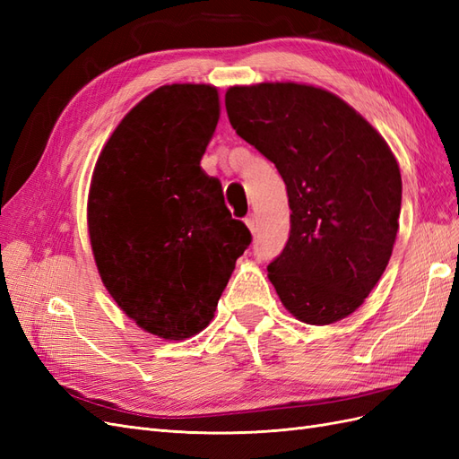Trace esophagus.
<instances>
[{
  "instance_id": "1",
  "label": "esophagus",
  "mask_w": 459,
  "mask_h": 459,
  "mask_svg": "<svg viewBox=\"0 0 459 459\" xmlns=\"http://www.w3.org/2000/svg\"><path fill=\"white\" fill-rule=\"evenodd\" d=\"M247 221V228L251 230V233L253 235H256V231H258V224H256V216L255 214H248V218L245 220Z\"/></svg>"
}]
</instances>
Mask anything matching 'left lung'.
Segmentation results:
<instances>
[{
	"label": "left lung",
	"instance_id": "obj_1",
	"mask_svg": "<svg viewBox=\"0 0 459 459\" xmlns=\"http://www.w3.org/2000/svg\"><path fill=\"white\" fill-rule=\"evenodd\" d=\"M233 130L275 164L290 231L268 277L283 307L327 325L362 307L398 231L402 178L386 142L341 97L275 82L226 93Z\"/></svg>",
	"mask_w": 459,
	"mask_h": 459
}]
</instances>
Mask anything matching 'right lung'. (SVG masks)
Returning <instances> with one entry per match:
<instances>
[{
  "label": "right lung",
  "instance_id": "right-lung-1",
  "mask_svg": "<svg viewBox=\"0 0 459 459\" xmlns=\"http://www.w3.org/2000/svg\"><path fill=\"white\" fill-rule=\"evenodd\" d=\"M218 118L214 86H162L122 118L93 170L97 270L122 312L160 339L208 325L253 239L231 218L220 179L201 169Z\"/></svg>",
  "mask_w": 459,
  "mask_h": 459
}]
</instances>
